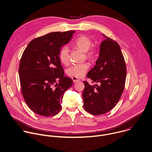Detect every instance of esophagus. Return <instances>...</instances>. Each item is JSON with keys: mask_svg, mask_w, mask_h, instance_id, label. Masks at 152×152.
Returning a JSON list of instances; mask_svg holds the SVG:
<instances>
[{"mask_svg": "<svg viewBox=\"0 0 152 152\" xmlns=\"http://www.w3.org/2000/svg\"><path fill=\"white\" fill-rule=\"evenodd\" d=\"M72 80H73V81H74V83H77V82H78V81H80V79H78V78H77V77H72Z\"/></svg>", "mask_w": 152, "mask_h": 152, "instance_id": "1", "label": "esophagus"}]
</instances>
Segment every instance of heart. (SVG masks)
<instances>
[{
    "instance_id": "b5f03b06",
    "label": "heart",
    "mask_w": 152,
    "mask_h": 152,
    "mask_svg": "<svg viewBox=\"0 0 152 152\" xmlns=\"http://www.w3.org/2000/svg\"><path fill=\"white\" fill-rule=\"evenodd\" d=\"M92 42L91 39L86 36H82L78 37L74 42V46L82 52H86L87 55L90 58H94L97 55V50L95 48L89 49ZM59 58L61 62L64 64H68L69 61V50L67 46L63 47L59 53ZM89 68L88 63L75 65L72 66L68 70V74L77 78L83 77Z\"/></svg>"
}]
</instances>
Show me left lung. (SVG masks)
<instances>
[{"label": "left lung", "instance_id": "8db88e82", "mask_svg": "<svg viewBox=\"0 0 152 152\" xmlns=\"http://www.w3.org/2000/svg\"><path fill=\"white\" fill-rule=\"evenodd\" d=\"M102 35L104 40L100 43L99 58L87 74L88 78L100 86L95 84L96 88L83 81V107L94 115L107 113L115 106L124 91L126 75L125 60L118 43Z\"/></svg>", "mask_w": 152, "mask_h": 152}]
</instances>
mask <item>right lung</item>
Returning <instances> with one entry per match:
<instances>
[{
	"mask_svg": "<svg viewBox=\"0 0 152 152\" xmlns=\"http://www.w3.org/2000/svg\"><path fill=\"white\" fill-rule=\"evenodd\" d=\"M75 32H53L36 38L23 53L19 66L21 91L28 107L37 115L58 113L64 94L73 84L71 78L64 76L59 53Z\"/></svg>",
	"mask_w": 152,
	"mask_h": 152,
	"instance_id": "right-lung-1",
	"label": "right lung"
}]
</instances>
